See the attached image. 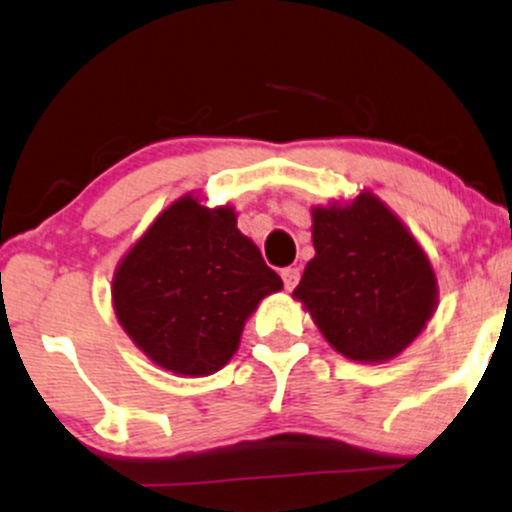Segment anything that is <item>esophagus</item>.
<instances>
[{
    "label": "esophagus",
    "mask_w": 512,
    "mask_h": 512,
    "mask_svg": "<svg viewBox=\"0 0 512 512\" xmlns=\"http://www.w3.org/2000/svg\"><path fill=\"white\" fill-rule=\"evenodd\" d=\"M299 277H301L299 267H286V269H282V279H284L286 291H291L296 284H299Z\"/></svg>",
    "instance_id": "obj_1"
}]
</instances>
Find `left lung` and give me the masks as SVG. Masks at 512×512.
I'll use <instances>...</instances> for the list:
<instances>
[{"label": "left lung", "instance_id": "1", "mask_svg": "<svg viewBox=\"0 0 512 512\" xmlns=\"http://www.w3.org/2000/svg\"><path fill=\"white\" fill-rule=\"evenodd\" d=\"M316 255L294 299L335 352L352 362L398 357L437 311V277L428 252L379 196L311 206Z\"/></svg>", "mask_w": 512, "mask_h": 512}]
</instances>
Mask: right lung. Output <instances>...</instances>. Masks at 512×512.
I'll list each match as a JSON object with an SVG mask.
<instances>
[{"label": "right lung", "mask_w": 512, "mask_h": 512, "mask_svg": "<svg viewBox=\"0 0 512 512\" xmlns=\"http://www.w3.org/2000/svg\"><path fill=\"white\" fill-rule=\"evenodd\" d=\"M284 284L238 230L230 204L201 194L155 216L111 279V303L133 345L179 376H209L238 352L247 318Z\"/></svg>", "instance_id": "right-lung-1"}]
</instances>
